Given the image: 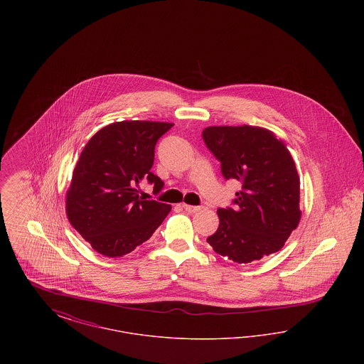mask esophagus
Segmentation results:
<instances>
[{
    "mask_svg": "<svg viewBox=\"0 0 364 364\" xmlns=\"http://www.w3.org/2000/svg\"><path fill=\"white\" fill-rule=\"evenodd\" d=\"M183 208H186V211H188L191 214H195V213L202 210L200 206H191V205H183Z\"/></svg>",
    "mask_w": 364,
    "mask_h": 364,
    "instance_id": "34e87169",
    "label": "esophagus"
}]
</instances>
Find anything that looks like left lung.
<instances>
[{
  "instance_id": "obj_1",
  "label": "left lung",
  "mask_w": 364,
  "mask_h": 364,
  "mask_svg": "<svg viewBox=\"0 0 364 364\" xmlns=\"http://www.w3.org/2000/svg\"><path fill=\"white\" fill-rule=\"evenodd\" d=\"M208 150L225 180L242 183L232 206L218 208L220 226L208 236L213 250L237 263L279 251L300 221V181L288 149L259 127H208Z\"/></svg>"
}]
</instances>
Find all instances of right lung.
<instances>
[{"label": "right lung", "mask_w": 364, "mask_h": 364, "mask_svg": "<svg viewBox=\"0 0 364 364\" xmlns=\"http://www.w3.org/2000/svg\"><path fill=\"white\" fill-rule=\"evenodd\" d=\"M172 127V122H113L88 140L72 174L67 214L97 252L109 258L129 254L169 214V205L146 200L135 187L146 178L158 192L164 188L150 169L158 139Z\"/></svg>", "instance_id": "add662e5"}]
</instances>
